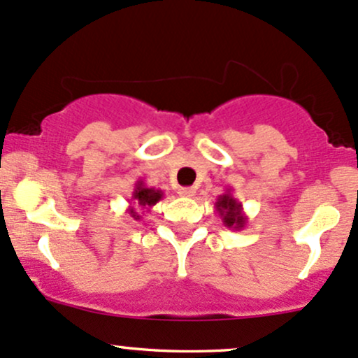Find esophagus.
Masks as SVG:
<instances>
[{
	"label": "esophagus",
	"instance_id": "1",
	"mask_svg": "<svg viewBox=\"0 0 358 358\" xmlns=\"http://www.w3.org/2000/svg\"><path fill=\"white\" fill-rule=\"evenodd\" d=\"M178 193L182 196H187V199H192V196L196 193V188L195 187H183V188H180Z\"/></svg>",
	"mask_w": 358,
	"mask_h": 358
}]
</instances>
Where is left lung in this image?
Here are the masks:
<instances>
[{"label": "left lung", "instance_id": "left-lung-1", "mask_svg": "<svg viewBox=\"0 0 358 358\" xmlns=\"http://www.w3.org/2000/svg\"><path fill=\"white\" fill-rule=\"evenodd\" d=\"M215 210L220 215L225 227L232 229V231H242L248 224V217L242 212V203L232 195L231 188L217 199Z\"/></svg>", "mask_w": 358, "mask_h": 358}]
</instances>
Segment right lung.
<instances>
[{"instance_id":"obj_1","label":"right lung","mask_w":358,"mask_h":358,"mask_svg":"<svg viewBox=\"0 0 358 358\" xmlns=\"http://www.w3.org/2000/svg\"><path fill=\"white\" fill-rule=\"evenodd\" d=\"M163 199V190H156V188H150L146 187L145 182H136L134 185V192L133 195H131V200H129V207H127V213H129V217H133L134 220H141V210H146L150 212V208L153 207L159 202V200Z\"/></svg>"}]
</instances>
